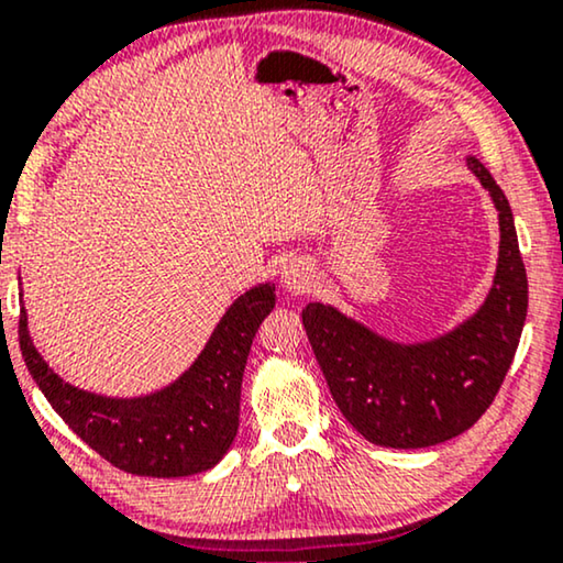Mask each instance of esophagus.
<instances>
[{
  "instance_id": "obj_1",
  "label": "esophagus",
  "mask_w": 563,
  "mask_h": 563,
  "mask_svg": "<svg viewBox=\"0 0 563 563\" xmlns=\"http://www.w3.org/2000/svg\"><path fill=\"white\" fill-rule=\"evenodd\" d=\"M312 284V268L305 261H291L282 272V289L287 295H302Z\"/></svg>"
}]
</instances>
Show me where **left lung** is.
<instances>
[{"mask_svg":"<svg viewBox=\"0 0 563 563\" xmlns=\"http://www.w3.org/2000/svg\"><path fill=\"white\" fill-rule=\"evenodd\" d=\"M466 164L499 220L495 279L474 314L449 333L402 343L333 305L302 310L338 410L366 441L387 449H428L472 428L505 382L526 325L528 276L510 202L479 158L466 156Z\"/></svg>","mask_w":563,"mask_h":563,"instance_id":"left-lung-1","label":"left lung"}]
</instances>
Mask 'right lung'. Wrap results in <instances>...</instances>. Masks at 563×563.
<instances>
[{
  "label": "right lung",
  "instance_id": "right-lung-1",
  "mask_svg": "<svg viewBox=\"0 0 563 563\" xmlns=\"http://www.w3.org/2000/svg\"><path fill=\"white\" fill-rule=\"evenodd\" d=\"M272 282L235 299L191 366L168 387L143 397H104L53 372L20 310V351L45 399L89 449L137 476H191L225 456L238 433L241 384L256 330L276 305Z\"/></svg>",
  "mask_w": 563,
  "mask_h": 563
}]
</instances>
